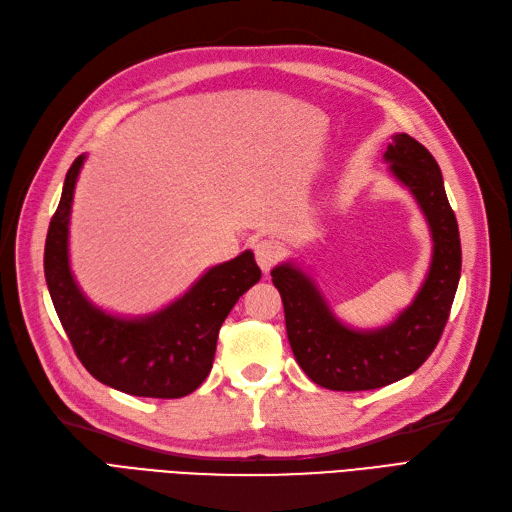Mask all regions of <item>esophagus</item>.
<instances>
[{"label":"esophagus","instance_id":"esophagus-1","mask_svg":"<svg viewBox=\"0 0 512 512\" xmlns=\"http://www.w3.org/2000/svg\"><path fill=\"white\" fill-rule=\"evenodd\" d=\"M282 254H284L282 245L277 243L275 239H260V241L254 243L256 262H258V267L265 271V273H269L273 269V265L282 258Z\"/></svg>","mask_w":512,"mask_h":512}]
</instances>
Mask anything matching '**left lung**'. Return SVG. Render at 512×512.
I'll list each match as a JSON object with an SVG mask.
<instances>
[{
  "label": "left lung",
  "mask_w": 512,
  "mask_h": 512,
  "mask_svg": "<svg viewBox=\"0 0 512 512\" xmlns=\"http://www.w3.org/2000/svg\"><path fill=\"white\" fill-rule=\"evenodd\" d=\"M384 162L421 207L433 241L425 282L404 312L386 327L356 331L337 320L316 282L294 262L271 271L294 359L309 380L331 391L380 389L421 367L440 342L459 284V228L438 162L408 134L393 136Z\"/></svg>",
  "instance_id": "left-lung-1"
}]
</instances>
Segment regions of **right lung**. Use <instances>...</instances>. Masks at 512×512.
Instances as JSON below:
<instances>
[{
	"instance_id": "1",
	"label": "right lung",
	"mask_w": 512,
	"mask_h": 512,
	"mask_svg": "<svg viewBox=\"0 0 512 512\" xmlns=\"http://www.w3.org/2000/svg\"><path fill=\"white\" fill-rule=\"evenodd\" d=\"M85 156L66 175L44 245V277L70 344L91 376L121 393L177 399L209 376L222 322L243 292L260 280L254 254L215 265L156 314L121 318L91 303L70 269L68 232L76 179Z\"/></svg>"
}]
</instances>
